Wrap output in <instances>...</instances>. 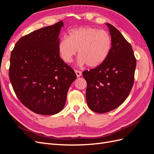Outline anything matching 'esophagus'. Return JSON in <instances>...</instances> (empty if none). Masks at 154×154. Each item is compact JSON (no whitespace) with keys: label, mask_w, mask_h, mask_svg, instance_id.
<instances>
[{"label":"esophagus","mask_w":154,"mask_h":154,"mask_svg":"<svg viewBox=\"0 0 154 154\" xmlns=\"http://www.w3.org/2000/svg\"><path fill=\"white\" fill-rule=\"evenodd\" d=\"M75 73L76 74V76L77 77H80L82 76V72L78 71V70H75Z\"/></svg>","instance_id":"esophagus-1"}]
</instances>
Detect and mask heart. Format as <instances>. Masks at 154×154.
I'll return each instance as SVG.
<instances>
[{"instance_id":"obj_1","label":"heart","mask_w":154,"mask_h":154,"mask_svg":"<svg viewBox=\"0 0 154 154\" xmlns=\"http://www.w3.org/2000/svg\"><path fill=\"white\" fill-rule=\"evenodd\" d=\"M112 49V38L105 30L93 27H81L69 32L60 39L58 50L64 62L69 63L78 50V62L88 67L100 66L108 58Z\"/></svg>"}]
</instances>
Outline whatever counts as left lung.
Instances as JSON below:
<instances>
[{
  "instance_id": "left-lung-1",
  "label": "left lung",
  "mask_w": 154,
  "mask_h": 154,
  "mask_svg": "<svg viewBox=\"0 0 154 154\" xmlns=\"http://www.w3.org/2000/svg\"><path fill=\"white\" fill-rule=\"evenodd\" d=\"M112 38L108 58L100 66L83 72L87 83L88 106L97 113H106L122 105L134 82L136 59L131 45L114 26L106 23Z\"/></svg>"
}]
</instances>
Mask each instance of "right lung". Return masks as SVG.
I'll return each instance as SVG.
<instances>
[{
	"label": "right lung",
	"mask_w": 154,
	"mask_h": 154,
	"mask_svg": "<svg viewBox=\"0 0 154 154\" xmlns=\"http://www.w3.org/2000/svg\"><path fill=\"white\" fill-rule=\"evenodd\" d=\"M62 21L22 36L11 53L9 77L21 103L42 115L58 113L65 106L74 70L60 57Z\"/></svg>",
	"instance_id": "1"
}]
</instances>
